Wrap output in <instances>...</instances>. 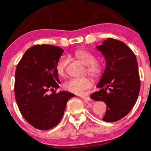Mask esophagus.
<instances>
[{"mask_svg":"<svg viewBox=\"0 0 151 151\" xmlns=\"http://www.w3.org/2000/svg\"><path fill=\"white\" fill-rule=\"evenodd\" d=\"M81 96L83 97V99H86V98H87V96H86L85 93H82L81 94Z\"/></svg>","mask_w":151,"mask_h":151,"instance_id":"esophagus-1","label":"esophagus"}]
</instances>
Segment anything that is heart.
Instances as JSON below:
<instances>
[{
	"mask_svg": "<svg viewBox=\"0 0 151 151\" xmlns=\"http://www.w3.org/2000/svg\"><path fill=\"white\" fill-rule=\"evenodd\" d=\"M88 72L89 73H94L96 71V65L94 60H93L90 63V64L88 65Z\"/></svg>",
	"mask_w": 151,
	"mask_h": 151,
	"instance_id": "obj_1",
	"label": "heart"
}]
</instances>
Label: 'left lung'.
I'll list each match as a JSON object with an SVG mask.
<instances>
[{"mask_svg":"<svg viewBox=\"0 0 151 151\" xmlns=\"http://www.w3.org/2000/svg\"><path fill=\"white\" fill-rule=\"evenodd\" d=\"M64 50L49 45L29 48L15 72V99L20 113L35 129L48 130L62 119L67 101L74 96L59 91L57 64Z\"/></svg>","mask_w":151,"mask_h":151,"instance_id":"1","label":"left lung"}]
</instances>
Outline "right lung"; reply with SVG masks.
Returning a JSON list of instances; mask_svg holds the SVG:
<instances>
[{"label": "right lung", "instance_id": "add662e5", "mask_svg": "<svg viewBox=\"0 0 151 151\" xmlns=\"http://www.w3.org/2000/svg\"><path fill=\"white\" fill-rule=\"evenodd\" d=\"M96 48L103 54L106 64L97 85L99 91L91 98L106 104L104 121L115 122L131 111L139 96L140 82L137 58L125 43L111 38Z\"/></svg>", "mask_w": 151, "mask_h": 151}]
</instances>
